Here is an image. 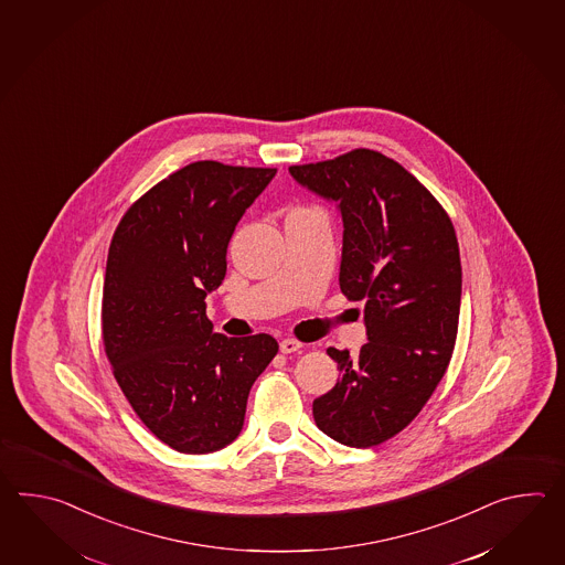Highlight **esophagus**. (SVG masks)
<instances>
[{"label": "esophagus", "instance_id": "esophagus-1", "mask_svg": "<svg viewBox=\"0 0 565 565\" xmlns=\"http://www.w3.org/2000/svg\"><path fill=\"white\" fill-rule=\"evenodd\" d=\"M302 349V343L300 341H297V339H282L280 341V353H297V351H300Z\"/></svg>", "mask_w": 565, "mask_h": 565}]
</instances>
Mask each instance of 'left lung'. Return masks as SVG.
<instances>
[{
	"instance_id": "obj_1",
	"label": "left lung",
	"mask_w": 565,
	"mask_h": 565,
	"mask_svg": "<svg viewBox=\"0 0 565 565\" xmlns=\"http://www.w3.org/2000/svg\"><path fill=\"white\" fill-rule=\"evenodd\" d=\"M288 173L335 202L339 287L365 302L367 343L358 355L327 349L341 377L312 402V416L341 445H382L418 416L452 355L462 295L455 226L420 181L372 149Z\"/></svg>"
}]
</instances>
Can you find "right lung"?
<instances>
[{
  "mask_svg": "<svg viewBox=\"0 0 565 565\" xmlns=\"http://www.w3.org/2000/svg\"><path fill=\"white\" fill-rule=\"evenodd\" d=\"M275 173L190 163L127 210L108 248L103 341L115 380L145 426L183 455L241 436L250 387L277 355L273 337L214 333L205 317L236 224Z\"/></svg>",
  "mask_w": 565,
  "mask_h": 565,
  "instance_id": "right-lung-1",
  "label": "right lung"
}]
</instances>
